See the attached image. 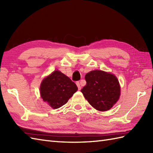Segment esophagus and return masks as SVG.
<instances>
[{"label":"esophagus","instance_id":"34e87169","mask_svg":"<svg viewBox=\"0 0 153 153\" xmlns=\"http://www.w3.org/2000/svg\"><path fill=\"white\" fill-rule=\"evenodd\" d=\"M76 85H77V87H78V89L80 90L81 88H82V86H81L80 82H76Z\"/></svg>","mask_w":153,"mask_h":153}]
</instances>
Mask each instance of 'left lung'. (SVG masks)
<instances>
[{
  "label": "left lung",
  "mask_w": 153,
  "mask_h": 153,
  "mask_svg": "<svg viewBox=\"0 0 153 153\" xmlns=\"http://www.w3.org/2000/svg\"><path fill=\"white\" fill-rule=\"evenodd\" d=\"M85 79L86 85L81 91L95 109L99 111L108 110L118 101L120 87L114 75L94 70L87 73Z\"/></svg>",
  "instance_id": "1"
}]
</instances>
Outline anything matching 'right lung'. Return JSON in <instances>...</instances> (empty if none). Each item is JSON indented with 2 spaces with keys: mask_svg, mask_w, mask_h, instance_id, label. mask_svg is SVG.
I'll use <instances>...</instances> for the list:
<instances>
[{
  "mask_svg": "<svg viewBox=\"0 0 153 153\" xmlns=\"http://www.w3.org/2000/svg\"><path fill=\"white\" fill-rule=\"evenodd\" d=\"M77 90L76 83L58 70L45 78L40 87L41 98L53 108L65 105Z\"/></svg>",
  "mask_w": 153,
  "mask_h": 153,
  "instance_id": "obj_1",
  "label": "right lung"
}]
</instances>
